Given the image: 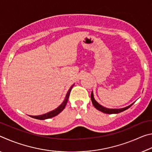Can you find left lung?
<instances>
[{
	"instance_id": "obj_1",
	"label": "left lung",
	"mask_w": 152,
	"mask_h": 152,
	"mask_svg": "<svg viewBox=\"0 0 152 152\" xmlns=\"http://www.w3.org/2000/svg\"><path fill=\"white\" fill-rule=\"evenodd\" d=\"M91 101H92V104H93V105H94V107L96 108L97 110H100V111H101L104 113H106V114H114V113H119L121 112H123V111H124V110L129 109V108L133 104V103L132 104H131V105H129V106H128L127 107L123 108V109H107V108H105L104 107L101 106V104H99L96 101H95L94 99V96H93V92H92L91 93Z\"/></svg>"
}]
</instances>
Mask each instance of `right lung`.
Segmentation results:
<instances>
[{
  "label": "right lung",
  "mask_w": 152,
  "mask_h": 152,
  "mask_svg": "<svg viewBox=\"0 0 152 152\" xmlns=\"http://www.w3.org/2000/svg\"><path fill=\"white\" fill-rule=\"evenodd\" d=\"M73 86H74V84L70 87V88L69 89L68 93H67V94H66V99L64 101V102H62V104H61V105H60V106H59L57 108V109H56L55 110H52V111H51V112H49L48 113H45V114H44V115H39V116H30V117L34 118V119H39V120H44V119H50V118L56 116V115H58L59 113H60L64 110V108H65L66 105L67 104V102H68V98H69V96H70V94L71 90H72V88Z\"/></svg>",
  "instance_id": "add662e5"
}]
</instances>
